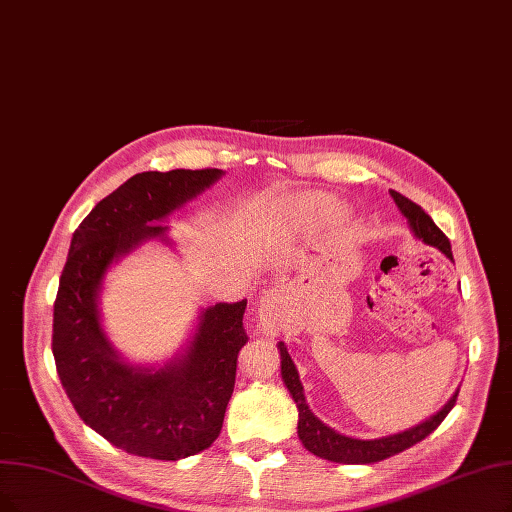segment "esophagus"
I'll list each match as a JSON object with an SVG mask.
<instances>
[{"label": "esophagus", "mask_w": 512, "mask_h": 512, "mask_svg": "<svg viewBox=\"0 0 512 512\" xmlns=\"http://www.w3.org/2000/svg\"><path fill=\"white\" fill-rule=\"evenodd\" d=\"M258 321L262 325V330L271 336H277L288 330L292 315H290V306H288V300H285L283 290L275 288L264 294L258 309Z\"/></svg>", "instance_id": "esophagus-1"}]
</instances>
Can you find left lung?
<instances>
[{
  "label": "left lung",
  "mask_w": 512,
  "mask_h": 512,
  "mask_svg": "<svg viewBox=\"0 0 512 512\" xmlns=\"http://www.w3.org/2000/svg\"><path fill=\"white\" fill-rule=\"evenodd\" d=\"M391 197L395 199L399 212L405 216L407 224H410V231L414 233L416 239L424 241L426 245H433L437 248L449 262H454L452 256V245H449V239L443 235V231L433 222V218L428 216L420 206H416L414 201L403 197L397 191H388ZM279 355H281V380L288 388L296 407H298V439L302 445L309 449L311 454L330 460V462H340V464H372L380 462L384 458H391L403 449L416 445L424 437L431 435L435 428L443 422V418L452 412V407L456 405V397L460 393V388H456V393L449 397V401L441 407L437 414L431 418H426L424 422L405 428L401 433L395 435H386L378 439H359V437H349L334 431L332 426H327L321 422L313 412L309 403L304 399V386L300 382L296 365L288 353V346L283 342L277 344Z\"/></svg>",
  "instance_id": "left-lung-1"
}]
</instances>
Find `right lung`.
Segmentation results:
<instances>
[{
    "instance_id": "add662e5",
    "label": "right lung",
    "mask_w": 512,
    "mask_h": 512,
    "mask_svg": "<svg viewBox=\"0 0 512 512\" xmlns=\"http://www.w3.org/2000/svg\"><path fill=\"white\" fill-rule=\"evenodd\" d=\"M222 170L142 172L98 201L73 233L54 302L52 353L75 412L115 447L153 460H180L220 435L248 342V300L201 309L185 346L168 361L132 363L105 332L100 294L113 264L149 241L174 245L163 224L206 193Z\"/></svg>"
}]
</instances>
